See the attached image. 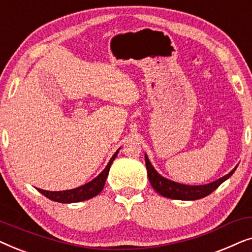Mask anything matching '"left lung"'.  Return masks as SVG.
I'll use <instances>...</instances> for the list:
<instances>
[{
    "label": "left lung",
    "mask_w": 252,
    "mask_h": 252,
    "mask_svg": "<svg viewBox=\"0 0 252 252\" xmlns=\"http://www.w3.org/2000/svg\"><path fill=\"white\" fill-rule=\"evenodd\" d=\"M144 158H146L148 178H149L150 184L153 186L155 190H156L158 194L164 196V197L172 199H180V201H195V199L203 198L205 197V196L210 195L212 191H215L223 181H226L227 179L232 177L237 167L235 166V168H233L228 174L223 175L222 178L211 182V184L189 186L179 184V182L168 180V179L164 178L163 175H160L156 170H155V167L153 166V164L150 163L147 154L144 155Z\"/></svg>",
    "instance_id": "8db88e82"
}]
</instances>
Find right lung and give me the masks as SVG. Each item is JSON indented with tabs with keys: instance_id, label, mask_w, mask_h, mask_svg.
<instances>
[{
	"instance_id": "obj_1",
	"label": "right lung",
	"mask_w": 252,
	"mask_h": 252,
	"mask_svg": "<svg viewBox=\"0 0 252 252\" xmlns=\"http://www.w3.org/2000/svg\"><path fill=\"white\" fill-rule=\"evenodd\" d=\"M119 149L117 150L115 155L111 157V159L109 160V163L105 166L104 170H103L95 179H93L92 181L87 182V184H85L84 186H80V187L74 188V189H68V190H62V191H49V190H43V189H40V188H36V189L41 192V194L44 195L46 197H48L54 202L77 203V202H82V201H86V199L93 198L94 196L98 195L99 192L103 190V188H104V184H105L106 178H108L110 167H111L112 161L115 160L117 155H118Z\"/></svg>"
}]
</instances>
